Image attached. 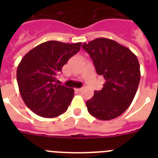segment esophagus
<instances>
[{
    "instance_id": "obj_1",
    "label": "esophagus",
    "mask_w": 158,
    "mask_h": 158,
    "mask_svg": "<svg viewBox=\"0 0 158 158\" xmlns=\"http://www.w3.org/2000/svg\"><path fill=\"white\" fill-rule=\"evenodd\" d=\"M82 90V88H79V89H75L76 92H81Z\"/></svg>"
}]
</instances>
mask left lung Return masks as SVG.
Segmentation results:
<instances>
[{
    "label": "left lung",
    "instance_id": "8db88e82",
    "mask_svg": "<svg viewBox=\"0 0 158 158\" xmlns=\"http://www.w3.org/2000/svg\"><path fill=\"white\" fill-rule=\"evenodd\" d=\"M82 47L89 53L98 75L104 78L100 91L87 100L88 111L100 120L122 115L133 100L140 81L136 55L127 47L106 38H98Z\"/></svg>",
    "mask_w": 158,
    "mask_h": 158
}]
</instances>
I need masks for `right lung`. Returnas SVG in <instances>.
<instances>
[{
    "instance_id": "right-lung-1",
    "label": "right lung",
    "mask_w": 158,
    "mask_h": 158,
    "mask_svg": "<svg viewBox=\"0 0 158 158\" xmlns=\"http://www.w3.org/2000/svg\"><path fill=\"white\" fill-rule=\"evenodd\" d=\"M81 46V43L47 41L22 58L16 71L19 93L25 104L36 115L54 118L67 110L74 90L57 85L56 77Z\"/></svg>"
}]
</instances>
